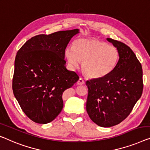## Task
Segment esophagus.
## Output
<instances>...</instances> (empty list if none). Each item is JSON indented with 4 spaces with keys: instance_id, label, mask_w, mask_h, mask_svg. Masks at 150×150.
Segmentation results:
<instances>
[{
    "instance_id": "34e87169",
    "label": "esophagus",
    "mask_w": 150,
    "mask_h": 150,
    "mask_svg": "<svg viewBox=\"0 0 150 150\" xmlns=\"http://www.w3.org/2000/svg\"><path fill=\"white\" fill-rule=\"evenodd\" d=\"M86 83V82H85L84 79H82V78H79V80L77 81V85H79V86H82V85H84Z\"/></svg>"
}]
</instances>
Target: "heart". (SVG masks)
<instances>
[{
    "instance_id": "b5f03b06",
    "label": "heart",
    "mask_w": 150,
    "mask_h": 150,
    "mask_svg": "<svg viewBox=\"0 0 150 150\" xmlns=\"http://www.w3.org/2000/svg\"><path fill=\"white\" fill-rule=\"evenodd\" d=\"M69 63L77 67L82 62L81 69L87 76L99 79L106 77L113 71L119 59V52L115 46L96 38L76 40L74 47L65 50Z\"/></svg>"
}]
</instances>
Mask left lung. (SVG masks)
<instances>
[{
  "label": "left lung",
  "mask_w": 150,
  "mask_h": 150,
  "mask_svg": "<svg viewBox=\"0 0 150 150\" xmlns=\"http://www.w3.org/2000/svg\"><path fill=\"white\" fill-rule=\"evenodd\" d=\"M106 40L119 52L117 66L106 77L86 81L87 112L93 122L102 127L115 126L128 117L144 88L142 67L135 53L121 42Z\"/></svg>",
  "instance_id": "obj_1"
}]
</instances>
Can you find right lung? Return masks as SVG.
<instances>
[{"mask_svg":"<svg viewBox=\"0 0 150 150\" xmlns=\"http://www.w3.org/2000/svg\"><path fill=\"white\" fill-rule=\"evenodd\" d=\"M79 29L40 34L28 40L15 60L13 91L22 110L33 122L48 123L63 108L62 93L79 77L67 70L64 52Z\"/></svg>","mask_w":150,"mask_h":150,"instance_id":"add662e5","label":"right lung"}]
</instances>
